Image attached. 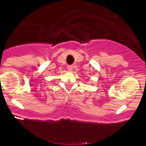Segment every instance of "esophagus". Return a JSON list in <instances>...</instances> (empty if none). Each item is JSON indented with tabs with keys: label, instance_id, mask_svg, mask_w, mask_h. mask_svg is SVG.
I'll return each instance as SVG.
<instances>
[{
	"label": "esophagus",
	"instance_id": "esophagus-1",
	"mask_svg": "<svg viewBox=\"0 0 146 146\" xmlns=\"http://www.w3.org/2000/svg\"><path fill=\"white\" fill-rule=\"evenodd\" d=\"M67 69L69 71H72L73 70V66L72 65H69L67 66Z\"/></svg>",
	"mask_w": 146,
	"mask_h": 146
}]
</instances>
